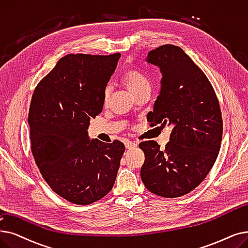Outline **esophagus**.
Returning a JSON list of instances; mask_svg holds the SVG:
<instances>
[{
    "instance_id": "34e87169",
    "label": "esophagus",
    "mask_w": 248,
    "mask_h": 248,
    "mask_svg": "<svg viewBox=\"0 0 248 248\" xmlns=\"http://www.w3.org/2000/svg\"><path fill=\"white\" fill-rule=\"evenodd\" d=\"M124 145H125V148H126V149H132V148L137 147V144L134 143V142H132V141H126Z\"/></svg>"
}]
</instances>
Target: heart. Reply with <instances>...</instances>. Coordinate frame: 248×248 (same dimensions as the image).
I'll use <instances>...</instances> for the list:
<instances>
[{"mask_svg":"<svg viewBox=\"0 0 248 248\" xmlns=\"http://www.w3.org/2000/svg\"><path fill=\"white\" fill-rule=\"evenodd\" d=\"M123 80H124V84L126 85L128 90H130L134 95L145 88H150V82H149L148 78L143 73H141L138 70L127 71L124 75ZM108 96H109V88L107 87V88H105L104 94H103V102L104 103H106L107 100H108Z\"/></svg>","mask_w":248,"mask_h":248,"instance_id":"heart-1","label":"heart"}]
</instances>
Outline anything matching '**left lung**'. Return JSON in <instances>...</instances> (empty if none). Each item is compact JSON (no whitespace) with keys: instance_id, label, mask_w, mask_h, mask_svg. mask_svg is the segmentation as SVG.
<instances>
[{"instance_id":"obj_1","label":"left lung","mask_w":248,"mask_h":248,"mask_svg":"<svg viewBox=\"0 0 248 248\" xmlns=\"http://www.w3.org/2000/svg\"><path fill=\"white\" fill-rule=\"evenodd\" d=\"M147 62L162 73L161 90L150 125H171L170 141L160 150L156 141L139 144L145 162L141 178L146 188L162 198H179L201 185L216 161L223 134L219 100L204 73L179 46H161Z\"/></svg>"}]
</instances>
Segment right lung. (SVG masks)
Masks as SVG:
<instances>
[{"instance_id": "obj_1", "label": "right lung", "mask_w": 248, "mask_h": 248, "mask_svg": "<svg viewBox=\"0 0 248 248\" xmlns=\"http://www.w3.org/2000/svg\"><path fill=\"white\" fill-rule=\"evenodd\" d=\"M121 53L62 58L36 86L28 124L31 152L57 195L76 204L104 198L114 185L124 145L90 141V120L101 113L103 94Z\"/></svg>"}]
</instances>
